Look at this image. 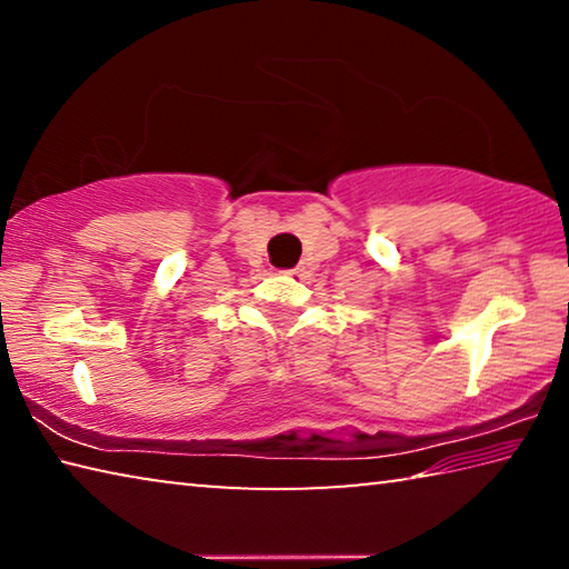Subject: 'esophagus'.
Listing matches in <instances>:
<instances>
[{"label":"esophagus","mask_w":569,"mask_h":569,"mask_svg":"<svg viewBox=\"0 0 569 569\" xmlns=\"http://www.w3.org/2000/svg\"><path fill=\"white\" fill-rule=\"evenodd\" d=\"M288 276H296V278H301V276H303V268H291V271H288Z\"/></svg>","instance_id":"1"}]
</instances>
